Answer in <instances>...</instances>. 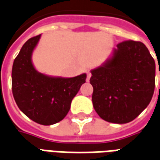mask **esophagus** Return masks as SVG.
I'll list each match as a JSON object with an SVG mask.
<instances>
[{"instance_id":"esophagus-1","label":"esophagus","mask_w":160,"mask_h":160,"mask_svg":"<svg viewBox=\"0 0 160 160\" xmlns=\"http://www.w3.org/2000/svg\"><path fill=\"white\" fill-rule=\"evenodd\" d=\"M91 76H92V73H91L90 71H88L87 73V81H89V80H90Z\"/></svg>"}]
</instances>
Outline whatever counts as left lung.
Here are the masks:
<instances>
[{
    "label": "left lung",
    "instance_id": "1",
    "mask_svg": "<svg viewBox=\"0 0 160 160\" xmlns=\"http://www.w3.org/2000/svg\"><path fill=\"white\" fill-rule=\"evenodd\" d=\"M111 60L92 70V104L102 119L127 123L150 103L155 87V62L140 41L118 43Z\"/></svg>",
    "mask_w": 160,
    "mask_h": 160
}]
</instances>
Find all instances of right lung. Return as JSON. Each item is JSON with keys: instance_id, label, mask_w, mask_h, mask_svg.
Returning a JSON list of instances; mask_svg holds the SVG:
<instances>
[{"instance_id": "right-lung-1", "label": "right lung", "mask_w": 160, "mask_h": 160, "mask_svg": "<svg viewBox=\"0 0 160 160\" xmlns=\"http://www.w3.org/2000/svg\"><path fill=\"white\" fill-rule=\"evenodd\" d=\"M41 35L25 42L12 69V91L16 104L26 117L42 125H52L66 117L73 97L86 82L87 74L73 78H54L38 73L32 53Z\"/></svg>"}]
</instances>
